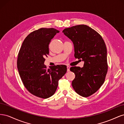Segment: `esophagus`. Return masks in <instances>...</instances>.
<instances>
[{"label":"esophagus","instance_id":"1","mask_svg":"<svg viewBox=\"0 0 124 124\" xmlns=\"http://www.w3.org/2000/svg\"><path fill=\"white\" fill-rule=\"evenodd\" d=\"M67 71H68V72H69V71H70V66H67Z\"/></svg>","mask_w":124,"mask_h":124}]
</instances>
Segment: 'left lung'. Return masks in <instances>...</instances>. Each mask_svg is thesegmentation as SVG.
<instances>
[{
    "mask_svg": "<svg viewBox=\"0 0 124 124\" xmlns=\"http://www.w3.org/2000/svg\"><path fill=\"white\" fill-rule=\"evenodd\" d=\"M62 32L73 43L75 58L84 62L82 68H70L76 75L72 87L79 95L89 97L98 91L106 78L108 69L106 44L99 33L85 25L65 28Z\"/></svg>",
    "mask_w": 124,
    "mask_h": 124,
    "instance_id": "obj_1",
    "label": "left lung"
}]
</instances>
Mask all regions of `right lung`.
<instances>
[{
    "label": "right lung",
    "instance_id": "add662e5",
    "mask_svg": "<svg viewBox=\"0 0 124 124\" xmlns=\"http://www.w3.org/2000/svg\"><path fill=\"white\" fill-rule=\"evenodd\" d=\"M59 31L53 28H41L26 37L17 56V67L25 87L31 94L46 99L53 96L59 80L67 72L65 65L47 69L44 65L49 54L48 46Z\"/></svg>",
    "mask_w": 124,
    "mask_h": 124
}]
</instances>
